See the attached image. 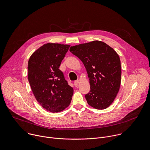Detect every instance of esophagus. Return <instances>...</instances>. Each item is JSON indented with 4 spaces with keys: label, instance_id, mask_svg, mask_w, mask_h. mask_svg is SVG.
<instances>
[{
    "label": "esophagus",
    "instance_id": "34e87169",
    "mask_svg": "<svg viewBox=\"0 0 150 150\" xmlns=\"http://www.w3.org/2000/svg\"><path fill=\"white\" fill-rule=\"evenodd\" d=\"M79 80H76L74 83V84L76 87H77L78 85H79Z\"/></svg>",
    "mask_w": 150,
    "mask_h": 150
}]
</instances>
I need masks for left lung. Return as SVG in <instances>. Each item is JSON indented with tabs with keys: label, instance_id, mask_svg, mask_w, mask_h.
Listing matches in <instances>:
<instances>
[{
	"label": "left lung",
	"instance_id": "obj_1",
	"mask_svg": "<svg viewBox=\"0 0 150 150\" xmlns=\"http://www.w3.org/2000/svg\"><path fill=\"white\" fill-rule=\"evenodd\" d=\"M70 51L86 69L91 85V91L85 95L88 104L96 109L109 107L121 85V61L117 52L100 41L72 46Z\"/></svg>",
	"mask_w": 150,
	"mask_h": 150
}]
</instances>
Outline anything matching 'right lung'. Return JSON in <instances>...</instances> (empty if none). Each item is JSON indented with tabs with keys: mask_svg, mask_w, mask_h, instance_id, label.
I'll return each instance as SVG.
<instances>
[{
	"mask_svg": "<svg viewBox=\"0 0 150 150\" xmlns=\"http://www.w3.org/2000/svg\"><path fill=\"white\" fill-rule=\"evenodd\" d=\"M70 45L48 43L30 57L28 77L38 102L47 110L57 113L70 104L73 88L59 69Z\"/></svg>",
	"mask_w": 150,
	"mask_h": 150,
	"instance_id": "obj_1",
	"label": "right lung"
}]
</instances>
